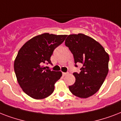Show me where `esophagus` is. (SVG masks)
I'll list each match as a JSON object with an SVG mask.
<instances>
[{"mask_svg":"<svg viewBox=\"0 0 121 121\" xmlns=\"http://www.w3.org/2000/svg\"><path fill=\"white\" fill-rule=\"evenodd\" d=\"M67 74H68V73H65V72H63V77L66 76Z\"/></svg>","mask_w":121,"mask_h":121,"instance_id":"1","label":"esophagus"}]
</instances>
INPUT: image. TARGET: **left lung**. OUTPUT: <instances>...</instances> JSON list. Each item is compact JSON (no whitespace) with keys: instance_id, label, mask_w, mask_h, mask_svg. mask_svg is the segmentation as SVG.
Masks as SVG:
<instances>
[{"instance_id":"left-lung-1","label":"left lung","mask_w":121,"mask_h":121,"mask_svg":"<svg viewBox=\"0 0 121 121\" xmlns=\"http://www.w3.org/2000/svg\"><path fill=\"white\" fill-rule=\"evenodd\" d=\"M65 45L73 55L75 63L83 65L79 73H73L75 82L69 86V90L80 98L93 95L101 87L109 72L108 53L99 42L81 33L68 35Z\"/></svg>"}]
</instances>
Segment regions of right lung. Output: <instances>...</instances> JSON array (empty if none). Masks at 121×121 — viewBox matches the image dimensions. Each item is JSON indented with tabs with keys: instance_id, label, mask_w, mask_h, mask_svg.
I'll return each instance as SVG.
<instances>
[{
	"instance_id": "add662e5",
	"label": "right lung",
	"mask_w": 121,
	"mask_h": 121,
	"mask_svg": "<svg viewBox=\"0 0 121 121\" xmlns=\"http://www.w3.org/2000/svg\"><path fill=\"white\" fill-rule=\"evenodd\" d=\"M67 35L43 33L30 39L24 44L14 60L17 80L24 92L35 99H43L54 91L61 72L46 70L44 63L51 64L54 49L64 41Z\"/></svg>"
}]
</instances>
